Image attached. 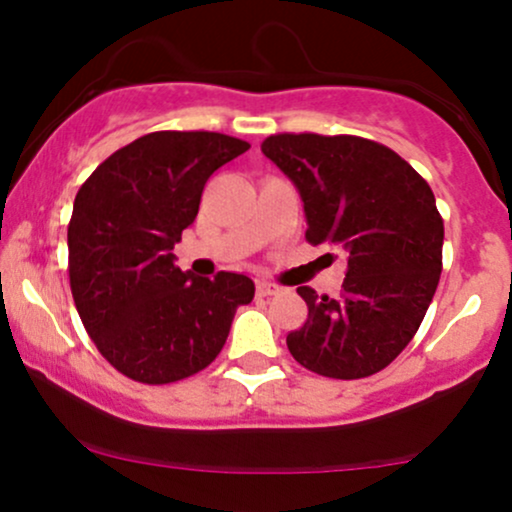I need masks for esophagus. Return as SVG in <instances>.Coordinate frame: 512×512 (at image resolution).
Listing matches in <instances>:
<instances>
[{"label": "esophagus", "instance_id": "34e87169", "mask_svg": "<svg viewBox=\"0 0 512 512\" xmlns=\"http://www.w3.org/2000/svg\"><path fill=\"white\" fill-rule=\"evenodd\" d=\"M279 293V286L269 284V281H257V296H274Z\"/></svg>", "mask_w": 512, "mask_h": 512}]
</instances>
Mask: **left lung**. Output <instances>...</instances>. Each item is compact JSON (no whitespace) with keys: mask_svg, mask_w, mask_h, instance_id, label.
Returning <instances> with one entry per match:
<instances>
[{"mask_svg":"<svg viewBox=\"0 0 512 512\" xmlns=\"http://www.w3.org/2000/svg\"><path fill=\"white\" fill-rule=\"evenodd\" d=\"M262 154L296 185L308 243L346 250L342 293L301 286L308 320L286 337L301 366L356 380L390 366L424 320L443 269V219L428 182L370 139L274 134Z\"/></svg>","mask_w":512,"mask_h":512,"instance_id":"left-lung-1","label":"left lung"}]
</instances>
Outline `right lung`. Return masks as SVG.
I'll return each instance as SVG.
<instances>
[{
  "label": "right lung",
  "mask_w": 512,
  "mask_h": 512,
  "mask_svg": "<svg viewBox=\"0 0 512 512\" xmlns=\"http://www.w3.org/2000/svg\"><path fill=\"white\" fill-rule=\"evenodd\" d=\"M250 149L219 132H151L122 146L76 192L69 284L88 337L127 378L166 385L207 368L226 344L250 276L175 267L209 175Z\"/></svg>",
  "instance_id": "right-lung-1"
}]
</instances>
